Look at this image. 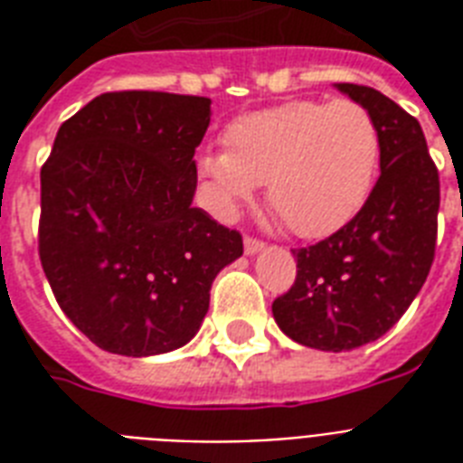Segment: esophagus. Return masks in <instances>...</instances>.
Segmentation results:
<instances>
[{
	"label": "esophagus",
	"instance_id": "1",
	"mask_svg": "<svg viewBox=\"0 0 463 463\" xmlns=\"http://www.w3.org/2000/svg\"><path fill=\"white\" fill-rule=\"evenodd\" d=\"M264 250V242L257 238H245V254H257Z\"/></svg>",
	"mask_w": 463,
	"mask_h": 463
}]
</instances>
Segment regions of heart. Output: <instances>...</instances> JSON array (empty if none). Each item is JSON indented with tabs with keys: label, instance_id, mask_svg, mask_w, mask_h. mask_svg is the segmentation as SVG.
Returning a JSON list of instances; mask_svg holds the SVG:
<instances>
[{
	"label": "heart",
	"instance_id": "obj_1",
	"mask_svg": "<svg viewBox=\"0 0 463 463\" xmlns=\"http://www.w3.org/2000/svg\"><path fill=\"white\" fill-rule=\"evenodd\" d=\"M225 148H206L199 173L218 211L232 213L267 182L274 213L298 238L344 228L373 192L380 127L355 100H290L232 119Z\"/></svg>",
	"mask_w": 463,
	"mask_h": 463
}]
</instances>
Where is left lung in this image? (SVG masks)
Here are the masks:
<instances>
[{"mask_svg":"<svg viewBox=\"0 0 463 463\" xmlns=\"http://www.w3.org/2000/svg\"><path fill=\"white\" fill-rule=\"evenodd\" d=\"M336 89L380 127V180L344 228L293 250L296 283L271 312L298 344L341 353L387 334L423 288L438 242L439 175L416 118L370 86Z\"/></svg>","mask_w":463,"mask_h":463,"instance_id":"8db88e82","label":"left lung"}]
</instances>
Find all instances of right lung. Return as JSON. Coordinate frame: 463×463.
Listing matches in <instances>:
<instances>
[{"label": "right lung", "instance_id": "1", "mask_svg": "<svg viewBox=\"0 0 463 463\" xmlns=\"http://www.w3.org/2000/svg\"><path fill=\"white\" fill-rule=\"evenodd\" d=\"M211 100L93 98L40 170L38 250L61 312L108 353L146 358L194 338L242 235L192 206Z\"/></svg>", "mask_w": 463, "mask_h": 463}]
</instances>
